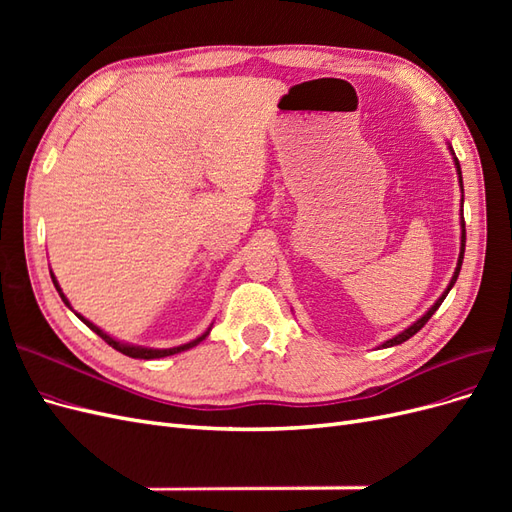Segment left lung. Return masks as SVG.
I'll use <instances>...</instances> for the list:
<instances>
[{
  "label": "left lung",
  "mask_w": 512,
  "mask_h": 512,
  "mask_svg": "<svg viewBox=\"0 0 512 512\" xmlns=\"http://www.w3.org/2000/svg\"><path fill=\"white\" fill-rule=\"evenodd\" d=\"M448 149H451V156H453V162H455V168H457V175H459V188H461V247H459V258H457V267H455V273H453V277H451V282H448V286H446V290L440 294V299L433 303L427 312L418 318L416 322H412L408 329H404L401 333H397L395 337H391V339H386V342L380 346V348H391V346H397V344H404L406 339H410L414 333H418L421 331L425 324H427V320L436 314V309L442 305V301L446 299V294L451 292V288L455 286V282H457V277H459V271H461V262H463V252H466V222H463V179H461V166H459V160L455 158V151H453V147L448 145Z\"/></svg>",
  "instance_id": "left-lung-1"
}]
</instances>
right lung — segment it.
Returning <instances> with one entry per match:
<instances>
[{
    "label": "right lung",
    "mask_w": 512,
    "mask_h": 512,
    "mask_svg": "<svg viewBox=\"0 0 512 512\" xmlns=\"http://www.w3.org/2000/svg\"><path fill=\"white\" fill-rule=\"evenodd\" d=\"M51 280H53V284H55V288H57V292H59V297H61V301H64L70 309H72V305H70V301L66 299V294L61 292V288H59V282L55 280V275H53V271H51ZM74 312V309H72ZM76 314V312H74ZM79 316V320H83L87 327L94 331V333H98L104 342L108 344V346H113L117 352H121V354H126V356H132V359H145V361H149V359H162V356H170V354H177V352H183V350H190V348H194V346H198L200 342H203V339L209 335V331H211V327L203 333V335H198L196 339H192V342H188V344H181V346H175V348H147V346H134V344H128V342H119V339H115L113 335H108V333H104L100 327H96L94 322L91 320H87L85 316H81V314H76Z\"/></svg>",
    "instance_id": "right-lung-1"
}]
</instances>
